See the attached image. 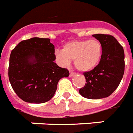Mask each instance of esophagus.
<instances>
[{"label": "esophagus", "mask_w": 133, "mask_h": 133, "mask_svg": "<svg viewBox=\"0 0 133 133\" xmlns=\"http://www.w3.org/2000/svg\"><path fill=\"white\" fill-rule=\"evenodd\" d=\"M75 75H76V74H75V72H70V77H72L75 76Z\"/></svg>", "instance_id": "obj_1"}]
</instances>
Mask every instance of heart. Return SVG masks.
Masks as SVG:
<instances>
[{
	"label": "heart",
	"mask_w": 133,
	"mask_h": 133,
	"mask_svg": "<svg viewBox=\"0 0 133 133\" xmlns=\"http://www.w3.org/2000/svg\"><path fill=\"white\" fill-rule=\"evenodd\" d=\"M103 54L102 44L97 40H75L65 43L62 51L56 50L55 57L61 66L69 65L74 61L77 70L89 72L95 68L101 61Z\"/></svg>",
	"instance_id": "1"
}]
</instances>
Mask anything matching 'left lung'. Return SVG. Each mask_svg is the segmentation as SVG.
Segmentation results:
<instances>
[{"instance_id":"8db88e82","label":"left lung","mask_w":133,"mask_h":133,"mask_svg":"<svg viewBox=\"0 0 133 133\" xmlns=\"http://www.w3.org/2000/svg\"><path fill=\"white\" fill-rule=\"evenodd\" d=\"M92 36L102 44V58L95 68L84 72L87 83L79 92L87 99H99L110 96L118 87L124 74L125 54L123 46L111 35Z\"/></svg>"}]
</instances>
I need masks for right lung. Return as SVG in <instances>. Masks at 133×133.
Masks as SVG:
<instances>
[{
	"mask_svg": "<svg viewBox=\"0 0 133 133\" xmlns=\"http://www.w3.org/2000/svg\"><path fill=\"white\" fill-rule=\"evenodd\" d=\"M50 39L34 37L19 42L10 56L8 77L17 95L28 103L41 104L54 97L57 84L69 71L54 61Z\"/></svg>",
	"mask_w": 133,
	"mask_h": 133,
	"instance_id": "right-lung-1",
	"label": "right lung"
}]
</instances>
